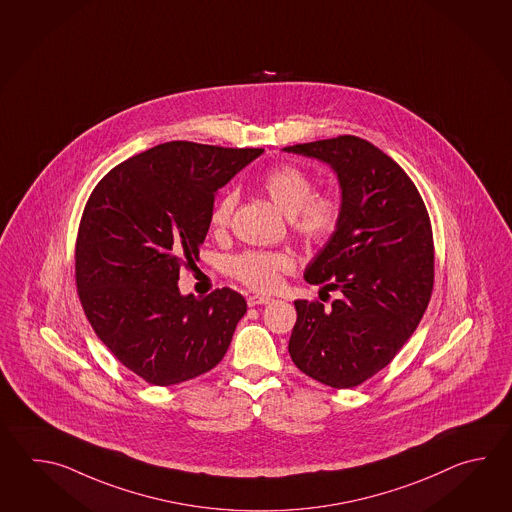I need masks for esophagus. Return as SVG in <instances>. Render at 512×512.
I'll use <instances>...</instances> for the list:
<instances>
[{
  "label": "esophagus",
  "mask_w": 512,
  "mask_h": 512,
  "mask_svg": "<svg viewBox=\"0 0 512 512\" xmlns=\"http://www.w3.org/2000/svg\"><path fill=\"white\" fill-rule=\"evenodd\" d=\"M271 302V296H263V294H251V296H247V304H249V307H254V305L271 304Z\"/></svg>",
  "instance_id": "esophagus-1"
}]
</instances>
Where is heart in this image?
Masks as SVG:
<instances>
[{
	"label": "heart",
	"mask_w": 512,
	"mask_h": 512,
	"mask_svg": "<svg viewBox=\"0 0 512 512\" xmlns=\"http://www.w3.org/2000/svg\"><path fill=\"white\" fill-rule=\"evenodd\" d=\"M260 186L272 203L289 216V229L307 247H322L337 234L346 210L344 196L337 188L315 192L313 177L291 163L278 164L265 172ZM236 205L238 192L234 188L216 199L208 216L214 232L221 234L229 229ZM293 269V256L287 252L243 251L229 261L230 276L258 291H271L283 272Z\"/></svg>",
	"instance_id": "1"
}]
</instances>
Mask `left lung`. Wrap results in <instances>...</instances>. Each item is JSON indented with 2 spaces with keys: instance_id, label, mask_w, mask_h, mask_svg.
<instances>
[{
  "instance_id": "left-lung-1",
  "label": "left lung",
  "mask_w": 512,
  "mask_h": 512,
  "mask_svg": "<svg viewBox=\"0 0 512 512\" xmlns=\"http://www.w3.org/2000/svg\"><path fill=\"white\" fill-rule=\"evenodd\" d=\"M283 150L331 164L346 201L337 234L304 272L307 282L338 291V298L331 307L294 302L289 353L315 381L355 388L395 359L425 315L434 291L430 216L403 168L360 137Z\"/></svg>"
}]
</instances>
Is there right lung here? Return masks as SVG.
<instances>
[{"mask_svg": "<svg viewBox=\"0 0 512 512\" xmlns=\"http://www.w3.org/2000/svg\"><path fill=\"white\" fill-rule=\"evenodd\" d=\"M263 153L172 141L117 164L78 225L75 280L97 337L155 386L190 381L225 357L247 302L229 287L179 293L196 265L218 188Z\"/></svg>", "mask_w": 512, "mask_h": 512, "instance_id": "right-lung-1", "label": "right lung"}]
</instances>
